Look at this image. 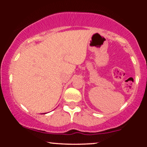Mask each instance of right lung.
Wrapping results in <instances>:
<instances>
[{
	"label": "right lung",
	"instance_id": "add662e5",
	"mask_svg": "<svg viewBox=\"0 0 147 147\" xmlns=\"http://www.w3.org/2000/svg\"><path fill=\"white\" fill-rule=\"evenodd\" d=\"M44 114H45V113H44ZM45 114H46V113H45Z\"/></svg>",
	"mask_w": 147,
	"mask_h": 147
}]
</instances>
